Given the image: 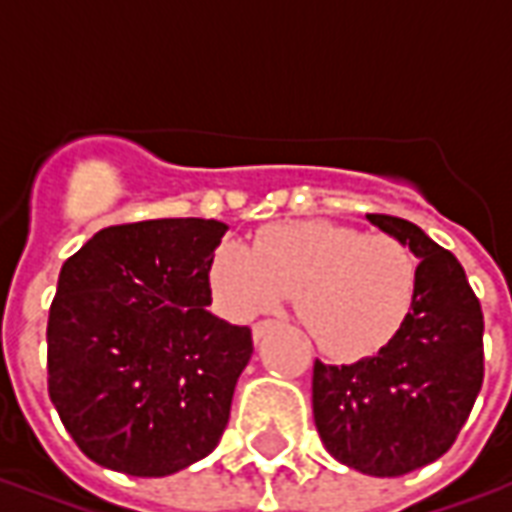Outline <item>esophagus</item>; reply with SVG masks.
<instances>
[{
  "instance_id": "obj_1",
  "label": "esophagus",
  "mask_w": 512,
  "mask_h": 512,
  "mask_svg": "<svg viewBox=\"0 0 512 512\" xmlns=\"http://www.w3.org/2000/svg\"><path fill=\"white\" fill-rule=\"evenodd\" d=\"M274 329H277V323H271V321L257 323V326H252V340H255V343H260V340H263L268 332H274Z\"/></svg>"
}]
</instances>
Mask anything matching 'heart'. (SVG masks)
Returning <instances> with one entry per match:
<instances>
[{"mask_svg":"<svg viewBox=\"0 0 512 512\" xmlns=\"http://www.w3.org/2000/svg\"><path fill=\"white\" fill-rule=\"evenodd\" d=\"M216 310L235 323L293 296L299 323L321 351L359 359L395 340L414 310L419 263L395 235L332 222H279L252 249L224 241L208 257Z\"/></svg>","mask_w":512,"mask_h":512,"instance_id":"1","label":"heart"}]
</instances>
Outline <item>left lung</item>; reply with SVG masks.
I'll list each match as a JSON object with an SVG mask.
<instances>
[{
  "label": "left lung",
  "instance_id": "8db88e82",
  "mask_svg": "<svg viewBox=\"0 0 512 512\" xmlns=\"http://www.w3.org/2000/svg\"><path fill=\"white\" fill-rule=\"evenodd\" d=\"M419 260L414 310L395 340L354 365L312 370V414L332 458L400 477L450 450L483 386V310L452 252L417 224L367 213Z\"/></svg>",
  "mask_w": 512,
  "mask_h": 512
}]
</instances>
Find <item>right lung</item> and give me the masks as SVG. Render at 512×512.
<instances>
[{"label": "right lung", "instance_id": "1", "mask_svg": "<svg viewBox=\"0 0 512 512\" xmlns=\"http://www.w3.org/2000/svg\"><path fill=\"white\" fill-rule=\"evenodd\" d=\"M227 224L150 219L65 260L49 312V395L104 469L167 477L222 439L252 332L216 318L208 257Z\"/></svg>", "mask_w": 512, "mask_h": 512}]
</instances>
